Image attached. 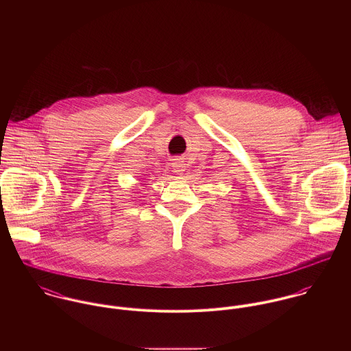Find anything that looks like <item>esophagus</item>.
Listing matches in <instances>:
<instances>
[{
    "label": "esophagus",
    "instance_id": "34e87169",
    "mask_svg": "<svg viewBox=\"0 0 351 351\" xmlns=\"http://www.w3.org/2000/svg\"><path fill=\"white\" fill-rule=\"evenodd\" d=\"M173 169H174V171H176L177 174H182L186 167H185V165L182 163V160H178V159H177V160L173 162Z\"/></svg>",
    "mask_w": 351,
    "mask_h": 351
}]
</instances>
